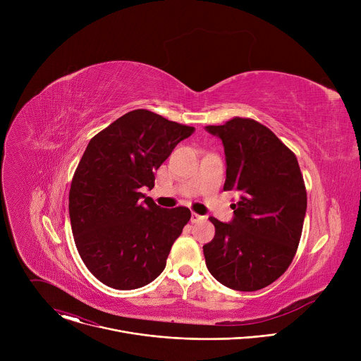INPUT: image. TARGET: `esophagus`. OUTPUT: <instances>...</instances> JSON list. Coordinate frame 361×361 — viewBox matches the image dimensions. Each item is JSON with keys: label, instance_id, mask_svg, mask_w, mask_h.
<instances>
[{"label": "esophagus", "instance_id": "1", "mask_svg": "<svg viewBox=\"0 0 361 361\" xmlns=\"http://www.w3.org/2000/svg\"><path fill=\"white\" fill-rule=\"evenodd\" d=\"M205 217L204 216H200L197 213H192L191 214V223H198V221H202Z\"/></svg>", "mask_w": 361, "mask_h": 361}]
</instances>
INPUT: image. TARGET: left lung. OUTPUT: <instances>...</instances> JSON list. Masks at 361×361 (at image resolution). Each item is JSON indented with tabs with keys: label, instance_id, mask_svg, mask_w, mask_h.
I'll return each mask as SVG.
<instances>
[{
	"label": "left lung",
	"instance_id": "obj_1",
	"mask_svg": "<svg viewBox=\"0 0 361 361\" xmlns=\"http://www.w3.org/2000/svg\"><path fill=\"white\" fill-rule=\"evenodd\" d=\"M226 154L224 191H237L231 223L209 220L216 235L202 245L205 264L223 286L262 290L291 264L302 231L307 192L294 152L266 126L235 117L205 127Z\"/></svg>",
	"mask_w": 361,
	"mask_h": 361
}]
</instances>
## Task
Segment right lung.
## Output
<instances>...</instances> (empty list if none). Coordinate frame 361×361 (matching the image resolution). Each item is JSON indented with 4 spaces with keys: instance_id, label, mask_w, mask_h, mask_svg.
I'll use <instances>...</instances> for the list:
<instances>
[{
    "instance_id": "1",
    "label": "right lung",
    "mask_w": 361,
    "mask_h": 361,
    "mask_svg": "<svg viewBox=\"0 0 361 361\" xmlns=\"http://www.w3.org/2000/svg\"><path fill=\"white\" fill-rule=\"evenodd\" d=\"M194 130L134 110L90 140L71 181L68 210L80 257L102 284L134 290L166 269L191 213L161 209L141 191L154 187V173Z\"/></svg>"
}]
</instances>
